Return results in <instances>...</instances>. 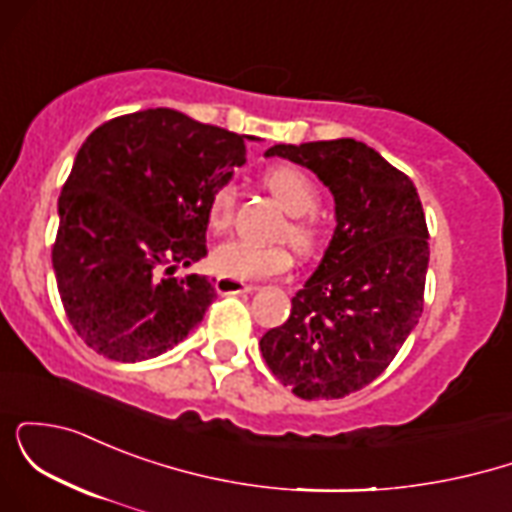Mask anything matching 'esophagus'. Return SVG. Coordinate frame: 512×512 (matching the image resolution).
<instances>
[{
  "instance_id": "esophagus-1",
  "label": "esophagus",
  "mask_w": 512,
  "mask_h": 512,
  "mask_svg": "<svg viewBox=\"0 0 512 512\" xmlns=\"http://www.w3.org/2000/svg\"><path fill=\"white\" fill-rule=\"evenodd\" d=\"M214 289L221 293V296H231V293H250L255 291V286L252 284H243V281H236V279H228V276H219L214 284Z\"/></svg>"
}]
</instances>
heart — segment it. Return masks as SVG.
Segmentation results:
<instances>
[{
  "label": "heart",
  "instance_id": "b5f03b06",
  "mask_svg": "<svg viewBox=\"0 0 512 512\" xmlns=\"http://www.w3.org/2000/svg\"><path fill=\"white\" fill-rule=\"evenodd\" d=\"M264 187L272 192V197L291 214L289 228L284 236L291 238L301 252H310L320 240V226L313 211L317 209L315 182L308 173L296 166H274L262 175ZM238 192L231 182L216 187L209 197L207 221L211 231L221 233L231 228L233 216H236ZM211 269L216 274L228 276L236 281H260L269 276H279L289 272L293 257L286 245H257L250 240H226L211 250Z\"/></svg>",
  "mask_w": 512,
  "mask_h": 512
}]
</instances>
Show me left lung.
<instances>
[{
  "label": "left lung",
  "instance_id": "left-lung-1",
  "mask_svg": "<svg viewBox=\"0 0 512 512\" xmlns=\"http://www.w3.org/2000/svg\"><path fill=\"white\" fill-rule=\"evenodd\" d=\"M267 156L330 187L337 228L289 320L260 339L262 356L301 399L346 397L390 366L424 310V207L414 182L356 139L276 144Z\"/></svg>",
  "mask_w": 512,
  "mask_h": 512
}]
</instances>
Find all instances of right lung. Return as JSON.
I'll return each instance as SVG.
<instances>
[{
  "label": "right lung",
  "mask_w": 512,
  "mask_h": 512,
  "mask_svg": "<svg viewBox=\"0 0 512 512\" xmlns=\"http://www.w3.org/2000/svg\"><path fill=\"white\" fill-rule=\"evenodd\" d=\"M245 134L149 108L93 129L74 158L57 214L64 313L98 354L137 363L202 322L207 276H173L207 255V207L245 163Z\"/></svg>",
  "instance_id": "1"
}]
</instances>
